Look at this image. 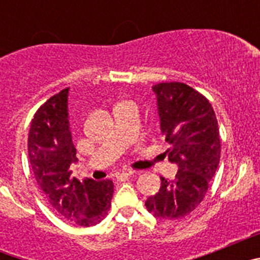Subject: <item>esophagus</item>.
<instances>
[{"instance_id": "1", "label": "esophagus", "mask_w": 260, "mask_h": 260, "mask_svg": "<svg viewBox=\"0 0 260 260\" xmlns=\"http://www.w3.org/2000/svg\"><path fill=\"white\" fill-rule=\"evenodd\" d=\"M133 174H134V172L128 171V169H125V171H122V172H118V173H117V177H118V178H127V177L133 176Z\"/></svg>"}]
</instances>
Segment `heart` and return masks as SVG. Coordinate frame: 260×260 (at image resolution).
<instances>
[{
    "mask_svg": "<svg viewBox=\"0 0 260 260\" xmlns=\"http://www.w3.org/2000/svg\"><path fill=\"white\" fill-rule=\"evenodd\" d=\"M126 105H132V107H135L134 103H132V102H122V103H121V104L117 105V108H119V107H126Z\"/></svg>",
    "mask_w": 260,
    "mask_h": 260,
    "instance_id": "b5f03b06",
    "label": "heart"
}]
</instances>
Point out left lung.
I'll return each instance as SVG.
<instances>
[{"instance_id": "obj_1", "label": "left lung", "mask_w": 260, "mask_h": 260, "mask_svg": "<svg viewBox=\"0 0 260 260\" xmlns=\"http://www.w3.org/2000/svg\"><path fill=\"white\" fill-rule=\"evenodd\" d=\"M161 132L171 144L168 157L178 165L174 180L161 178L160 190L146 201L148 212L165 220L182 219L206 197L220 161L219 125L208 99L181 82L158 83Z\"/></svg>"}]
</instances>
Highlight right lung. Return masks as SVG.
<instances>
[{"mask_svg": "<svg viewBox=\"0 0 260 260\" xmlns=\"http://www.w3.org/2000/svg\"><path fill=\"white\" fill-rule=\"evenodd\" d=\"M69 88L49 98L31 121L28 157L36 182L52 208L66 221L91 226L102 221L110 208L114 185L110 180H77L71 162L77 150L68 117Z\"/></svg>", "mask_w": 260, "mask_h": 260, "instance_id": "add662e5", "label": "right lung"}]
</instances>
